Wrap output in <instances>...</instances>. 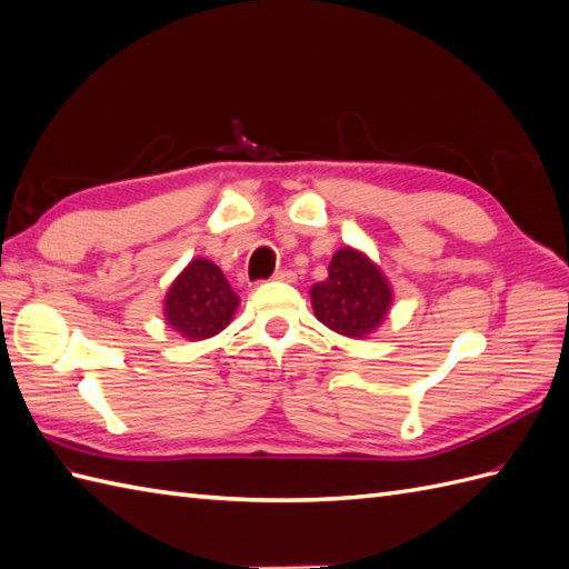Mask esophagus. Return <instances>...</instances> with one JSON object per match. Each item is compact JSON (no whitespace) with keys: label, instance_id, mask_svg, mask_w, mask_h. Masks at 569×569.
<instances>
[{"label":"esophagus","instance_id":"esophagus-1","mask_svg":"<svg viewBox=\"0 0 569 569\" xmlns=\"http://www.w3.org/2000/svg\"><path fill=\"white\" fill-rule=\"evenodd\" d=\"M276 281H283V283H296V271H291V269H281V271H278L276 276Z\"/></svg>","mask_w":569,"mask_h":569}]
</instances>
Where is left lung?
<instances>
[{
    "instance_id": "left-lung-1",
    "label": "left lung",
    "mask_w": 569,
    "mask_h": 569,
    "mask_svg": "<svg viewBox=\"0 0 569 569\" xmlns=\"http://www.w3.org/2000/svg\"><path fill=\"white\" fill-rule=\"evenodd\" d=\"M310 300L325 328L352 340H367L389 316L393 288L381 266L365 251L342 247L335 251L328 278L310 288Z\"/></svg>"
}]
</instances>
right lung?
<instances>
[{"mask_svg":"<svg viewBox=\"0 0 569 569\" xmlns=\"http://www.w3.org/2000/svg\"><path fill=\"white\" fill-rule=\"evenodd\" d=\"M239 308V296L220 271V266L204 257L192 259L163 298V320L188 342L210 340L220 335Z\"/></svg>","mask_w":569,"mask_h":569,"instance_id":"1","label":"right lung"}]
</instances>
